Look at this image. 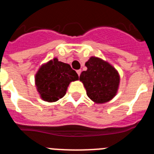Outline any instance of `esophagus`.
Returning <instances> with one entry per match:
<instances>
[{
	"instance_id": "1",
	"label": "esophagus",
	"mask_w": 154,
	"mask_h": 154,
	"mask_svg": "<svg viewBox=\"0 0 154 154\" xmlns=\"http://www.w3.org/2000/svg\"><path fill=\"white\" fill-rule=\"evenodd\" d=\"M76 72H77V74H78V75L80 76V74H81V72H82L81 69H79V70H77Z\"/></svg>"
}]
</instances>
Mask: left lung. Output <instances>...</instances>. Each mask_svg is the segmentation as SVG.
Here are the masks:
<instances>
[{
    "instance_id": "8db88e82",
    "label": "left lung",
    "mask_w": 154,
    "mask_h": 154,
    "mask_svg": "<svg viewBox=\"0 0 154 154\" xmlns=\"http://www.w3.org/2000/svg\"><path fill=\"white\" fill-rule=\"evenodd\" d=\"M85 66L87 70L81 73L79 80L83 83L88 97L97 104L113 99L120 81L118 71L109 62L95 56L85 62Z\"/></svg>"
}]
</instances>
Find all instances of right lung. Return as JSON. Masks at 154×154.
Segmentation results:
<instances>
[{
    "label": "right lung",
    "mask_w": 154,
    "mask_h": 154,
    "mask_svg": "<svg viewBox=\"0 0 154 154\" xmlns=\"http://www.w3.org/2000/svg\"><path fill=\"white\" fill-rule=\"evenodd\" d=\"M76 80H79V75L75 71L57 58L43 64L35 77L41 99L48 103L56 102L63 97L70 82Z\"/></svg>",
    "instance_id": "add662e5"
}]
</instances>
